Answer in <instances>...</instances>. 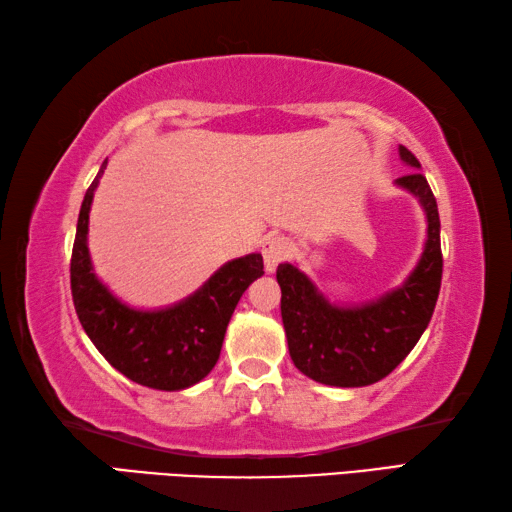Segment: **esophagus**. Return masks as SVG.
Here are the masks:
<instances>
[{
    "label": "esophagus",
    "mask_w": 512,
    "mask_h": 512,
    "mask_svg": "<svg viewBox=\"0 0 512 512\" xmlns=\"http://www.w3.org/2000/svg\"><path fill=\"white\" fill-rule=\"evenodd\" d=\"M291 255V241L286 237L280 235H273L264 239L262 244V257H264V264H266V271H275L277 264H282L284 259Z\"/></svg>",
    "instance_id": "34e87169"
}]
</instances>
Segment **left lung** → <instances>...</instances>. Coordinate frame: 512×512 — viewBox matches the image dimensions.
Returning <instances> with one entry per match:
<instances>
[{"label":"left lung","mask_w":512,"mask_h":512,"mask_svg":"<svg viewBox=\"0 0 512 512\" xmlns=\"http://www.w3.org/2000/svg\"><path fill=\"white\" fill-rule=\"evenodd\" d=\"M401 161L414 170L396 179L421 203L427 217V239L414 271L394 291L376 302L338 306L293 264L277 266L282 288V322L288 353L295 367L315 383L331 387H365L401 365L430 324L441 288V221L436 199L421 163L407 147Z\"/></svg>","instance_id":"8db88e82"}]
</instances>
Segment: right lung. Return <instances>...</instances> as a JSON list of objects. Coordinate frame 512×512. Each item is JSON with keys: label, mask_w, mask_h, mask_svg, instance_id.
I'll return each instance as SVG.
<instances>
[{"label": "right lung", "mask_w": 512, "mask_h": 512, "mask_svg": "<svg viewBox=\"0 0 512 512\" xmlns=\"http://www.w3.org/2000/svg\"><path fill=\"white\" fill-rule=\"evenodd\" d=\"M102 163L82 201L71 253V295L82 329L111 367L138 385L179 392L197 385L217 365L232 311L246 288L264 275L259 253L232 259L199 291L156 311L132 309L109 293L91 266L89 210Z\"/></svg>", "instance_id": "add662e5"}]
</instances>
